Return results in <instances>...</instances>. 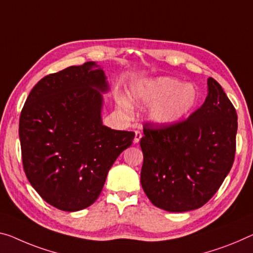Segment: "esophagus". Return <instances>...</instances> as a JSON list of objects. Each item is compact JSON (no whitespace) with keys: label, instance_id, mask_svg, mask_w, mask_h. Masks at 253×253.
<instances>
[{"label":"esophagus","instance_id":"1","mask_svg":"<svg viewBox=\"0 0 253 253\" xmlns=\"http://www.w3.org/2000/svg\"><path fill=\"white\" fill-rule=\"evenodd\" d=\"M142 138V132L137 130L134 132V139H133V142L134 143H138L140 141V139Z\"/></svg>","mask_w":253,"mask_h":253}]
</instances>
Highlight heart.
<instances>
[{
    "instance_id": "heart-1",
    "label": "heart",
    "mask_w": 253,
    "mask_h": 253,
    "mask_svg": "<svg viewBox=\"0 0 253 253\" xmlns=\"http://www.w3.org/2000/svg\"><path fill=\"white\" fill-rule=\"evenodd\" d=\"M130 97L133 102L151 105L149 119L161 126H172L189 116L199 103V92L191 84H184L173 77H157L132 86ZM121 106L129 110V104L121 100Z\"/></svg>"
}]
</instances>
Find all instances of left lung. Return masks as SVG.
Returning <instances> with one entry per match:
<instances>
[{"mask_svg":"<svg viewBox=\"0 0 253 253\" xmlns=\"http://www.w3.org/2000/svg\"><path fill=\"white\" fill-rule=\"evenodd\" d=\"M207 84L205 103L184 121L143 126L140 181L153 205L167 211L203 207L234 163L238 114L220 84L212 78Z\"/></svg>","mask_w":253,"mask_h":253,"instance_id":"left-lung-1","label":"left lung"}]
</instances>
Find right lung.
I'll return each instance as SVG.
<instances>
[{"label": "right lung", "instance_id": "obj_1", "mask_svg": "<svg viewBox=\"0 0 253 253\" xmlns=\"http://www.w3.org/2000/svg\"><path fill=\"white\" fill-rule=\"evenodd\" d=\"M107 90L103 70L86 62L42 78L23 105V169L38 194L60 211L94 204L115 159L134 138L103 126L99 91Z\"/></svg>", "mask_w": 253, "mask_h": 253}]
</instances>
